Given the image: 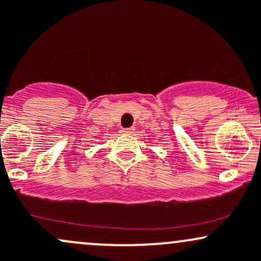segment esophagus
I'll list each match as a JSON object with an SVG mask.
<instances>
[{"label":"esophagus","mask_w":261,"mask_h":261,"mask_svg":"<svg viewBox=\"0 0 261 261\" xmlns=\"http://www.w3.org/2000/svg\"><path fill=\"white\" fill-rule=\"evenodd\" d=\"M133 128H122V129H120L119 132H120V133H122V134H132V133H133Z\"/></svg>","instance_id":"esophagus-1"}]
</instances>
